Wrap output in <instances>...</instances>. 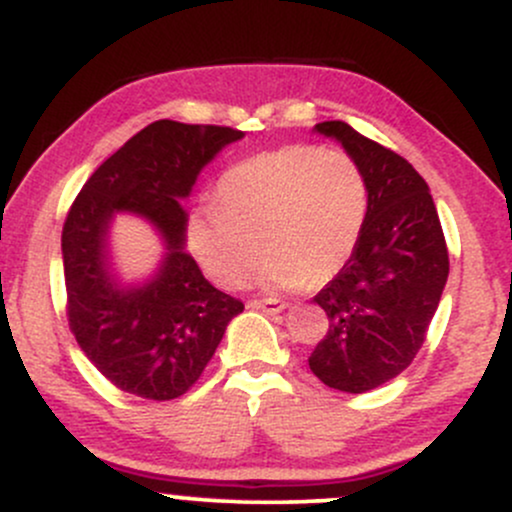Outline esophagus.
<instances>
[{
    "label": "esophagus",
    "mask_w": 512,
    "mask_h": 512,
    "mask_svg": "<svg viewBox=\"0 0 512 512\" xmlns=\"http://www.w3.org/2000/svg\"><path fill=\"white\" fill-rule=\"evenodd\" d=\"M246 307L258 309V312H266V314H280L287 307V304L278 302V300H251L249 304H246Z\"/></svg>",
    "instance_id": "34e87169"
}]
</instances>
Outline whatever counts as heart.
I'll return each mask as SVG.
<instances>
[{
	"label": "heart",
	"mask_w": 512,
	"mask_h": 512,
	"mask_svg": "<svg viewBox=\"0 0 512 512\" xmlns=\"http://www.w3.org/2000/svg\"><path fill=\"white\" fill-rule=\"evenodd\" d=\"M217 203L193 210L186 241L217 285L258 283L266 290L326 285L346 268L363 239L370 183L343 149L287 145L256 154L222 174Z\"/></svg>",
	"instance_id": "1"
}]
</instances>
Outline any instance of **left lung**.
Listing matches in <instances>:
<instances>
[{
	"mask_svg": "<svg viewBox=\"0 0 512 512\" xmlns=\"http://www.w3.org/2000/svg\"><path fill=\"white\" fill-rule=\"evenodd\" d=\"M363 166L370 212L358 249L314 302L329 331L309 355L326 387L363 394L411 365L450 273L445 234L428 183L404 157L343 120L317 123Z\"/></svg>",
	"mask_w": 512,
	"mask_h": 512,
	"instance_id": "obj_1",
	"label": "left lung"
}]
</instances>
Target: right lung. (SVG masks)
I'll use <instances>...</instances> for the list:
<instances>
[{
    "mask_svg": "<svg viewBox=\"0 0 512 512\" xmlns=\"http://www.w3.org/2000/svg\"><path fill=\"white\" fill-rule=\"evenodd\" d=\"M241 137L222 125L157 120L89 176L67 212L62 266L70 329L96 370L123 392L152 401L186 394L229 321L244 312L186 254L181 205L200 171ZM118 211L145 216L165 239L163 263L142 286H123L110 268L107 232Z\"/></svg>",
    "mask_w": 512,
    "mask_h": 512,
    "instance_id": "obj_1",
    "label": "right lung"
}]
</instances>
